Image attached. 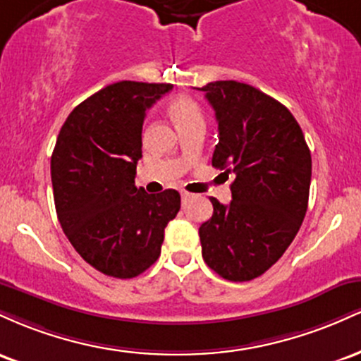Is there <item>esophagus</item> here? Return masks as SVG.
I'll return each mask as SVG.
<instances>
[{
	"mask_svg": "<svg viewBox=\"0 0 361 361\" xmlns=\"http://www.w3.org/2000/svg\"><path fill=\"white\" fill-rule=\"evenodd\" d=\"M192 197L188 192H185V190H181V200H188V198Z\"/></svg>",
	"mask_w": 361,
	"mask_h": 361,
	"instance_id": "1",
	"label": "esophagus"
}]
</instances>
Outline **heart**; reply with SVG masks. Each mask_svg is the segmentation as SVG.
<instances>
[{"mask_svg":"<svg viewBox=\"0 0 361 361\" xmlns=\"http://www.w3.org/2000/svg\"><path fill=\"white\" fill-rule=\"evenodd\" d=\"M168 111L178 128L188 126L192 122H200V120L204 122V114H202L200 105L193 98L186 97V94H178V97L171 98Z\"/></svg>","mask_w":361,"mask_h":361,"instance_id":"1","label":"heart"}]
</instances>
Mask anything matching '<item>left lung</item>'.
Segmentation results:
<instances>
[{"label": "left lung", "instance_id": "1", "mask_svg": "<svg viewBox=\"0 0 361 361\" xmlns=\"http://www.w3.org/2000/svg\"><path fill=\"white\" fill-rule=\"evenodd\" d=\"M215 111L212 166L234 176L233 200L210 198L198 229L202 256L222 279L250 281L281 258L307 212L312 159L287 106L255 86L214 81L197 88Z\"/></svg>", "mask_w": 361, "mask_h": 361}]
</instances>
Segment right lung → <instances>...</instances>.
Here are the masks:
<instances>
[{
	"instance_id": "add662e5",
	"label": "right lung",
	"mask_w": 361,
	"mask_h": 361,
	"mask_svg": "<svg viewBox=\"0 0 361 361\" xmlns=\"http://www.w3.org/2000/svg\"><path fill=\"white\" fill-rule=\"evenodd\" d=\"M166 82L118 81L91 94L62 126L51 157L54 204L69 243L94 270L134 279L161 255L176 217V190L149 195L135 186L146 110Z\"/></svg>"
}]
</instances>
